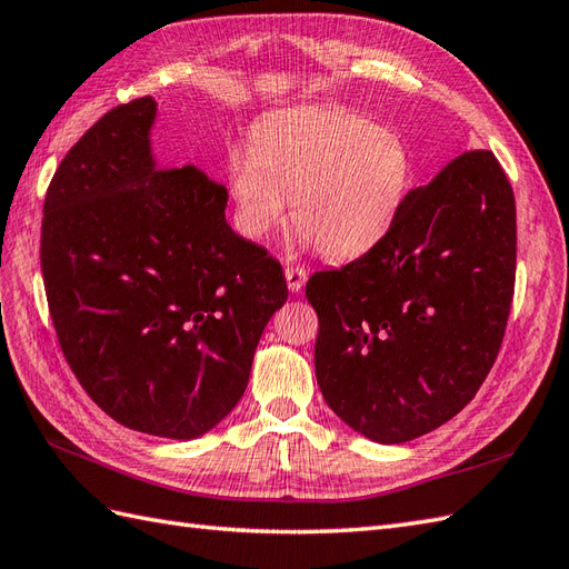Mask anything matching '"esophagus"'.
<instances>
[{"label":"esophagus","mask_w":569,"mask_h":569,"mask_svg":"<svg viewBox=\"0 0 569 569\" xmlns=\"http://www.w3.org/2000/svg\"><path fill=\"white\" fill-rule=\"evenodd\" d=\"M305 281H308V273H305V269H300V267L286 269V283H288L290 293H300V290L305 288Z\"/></svg>","instance_id":"obj_1"}]
</instances>
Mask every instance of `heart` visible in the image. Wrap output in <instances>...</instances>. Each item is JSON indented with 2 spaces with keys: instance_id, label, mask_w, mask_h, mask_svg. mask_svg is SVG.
I'll list each match as a JSON object with an SVG mask.
<instances>
[{
  "instance_id": "1",
  "label": "heart",
  "mask_w": 569,
  "mask_h": 569,
  "mask_svg": "<svg viewBox=\"0 0 569 569\" xmlns=\"http://www.w3.org/2000/svg\"><path fill=\"white\" fill-rule=\"evenodd\" d=\"M228 182L236 221L264 238L283 221L329 259L370 252L395 226L411 189V158L399 134L337 108H300L261 120L250 153L232 151Z\"/></svg>"
}]
</instances>
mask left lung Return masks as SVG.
I'll return each mask as SVG.
<instances>
[{"label":"left lung","mask_w":569,"mask_h":569,"mask_svg":"<svg viewBox=\"0 0 569 569\" xmlns=\"http://www.w3.org/2000/svg\"><path fill=\"white\" fill-rule=\"evenodd\" d=\"M515 269L512 184L490 151L461 153L411 189L380 244L308 281L329 409L380 445L455 418L498 358Z\"/></svg>","instance_id":"obj_1"}]
</instances>
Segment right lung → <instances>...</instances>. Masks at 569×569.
<instances>
[{"label": "right lung", "mask_w": 569, "mask_h": 569, "mask_svg": "<svg viewBox=\"0 0 569 569\" xmlns=\"http://www.w3.org/2000/svg\"><path fill=\"white\" fill-rule=\"evenodd\" d=\"M151 96L110 110L57 168L40 267L57 339L120 426L207 435L242 399L261 331L283 308L279 261L226 221L228 192L160 168Z\"/></svg>", "instance_id": "1"}]
</instances>
